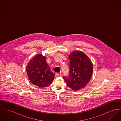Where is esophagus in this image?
Returning <instances> with one entry per match:
<instances>
[{
	"instance_id": "1",
	"label": "esophagus",
	"mask_w": 121,
	"mask_h": 121,
	"mask_svg": "<svg viewBox=\"0 0 121 121\" xmlns=\"http://www.w3.org/2000/svg\"><path fill=\"white\" fill-rule=\"evenodd\" d=\"M59 73H56L55 74V77H57V76H59Z\"/></svg>"
}]
</instances>
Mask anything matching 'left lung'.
<instances>
[{"instance_id": "obj_1", "label": "left lung", "mask_w": 121, "mask_h": 121, "mask_svg": "<svg viewBox=\"0 0 121 121\" xmlns=\"http://www.w3.org/2000/svg\"><path fill=\"white\" fill-rule=\"evenodd\" d=\"M69 73L63 78L68 87L78 90L85 87L89 82L93 73V64L88 57L80 51H74L69 56Z\"/></svg>"}]
</instances>
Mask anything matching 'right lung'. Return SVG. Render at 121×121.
Instances as JSON below:
<instances>
[{
    "instance_id": "obj_1",
    "label": "right lung",
    "mask_w": 121,
    "mask_h": 121,
    "mask_svg": "<svg viewBox=\"0 0 121 121\" xmlns=\"http://www.w3.org/2000/svg\"><path fill=\"white\" fill-rule=\"evenodd\" d=\"M26 72L31 83L40 88L50 85L55 76L50 70L46 57L42 54L36 55L30 61Z\"/></svg>"
}]
</instances>
